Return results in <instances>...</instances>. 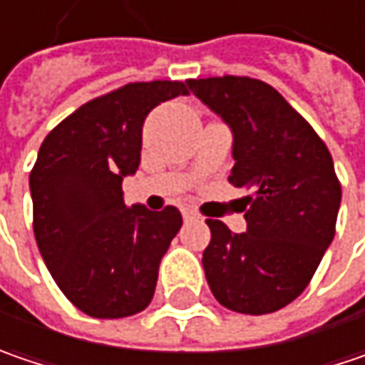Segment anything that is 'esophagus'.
<instances>
[{
  "mask_svg": "<svg viewBox=\"0 0 365 365\" xmlns=\"http://www.w3.org/2000/svg\"><path fill=\"white\" fill-rule=\"evenodd\" d=\"M183 219H185V221H196V219H198V215H196L194 210L185 208V210H183Z\"/></svg>",
  "mask_w": 365,
  "mask_h": 365,
  "instance_id": "34e87169",
  "label": "esophagus"
}]
</instances>
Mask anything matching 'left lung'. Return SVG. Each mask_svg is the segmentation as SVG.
<instances>
[{
    "mask_svg": "<svg viewBox=\"0 0 365 365\" xmlns=\"http://www.w3.org/2000/svg\"><path fill=\"white\" fill-rule=\"evenodd\" d=\"M190 91L233 134L229 182L254 190L246 233L208 219L202 267L217 302L240 314H270L308 287L334 237L341 183L327 144L270 84L246 78L187 80Z\"/></svg>",
    "mask_w": 365,
    "mask_h": 365,
    "instance_id": "obj_1",
    "label": "left lung"
}]
</instances>
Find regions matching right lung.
<instances>
[{"mask_svg":"<svg viewBox=\"0 0 365 365\" xmlns=\"http://www.w3.org/2000/svg\"><path fill=\"white\" fill-rule=\"evenodd\" d=\"M183 82H132L88 101L43 140L31 171L34 237L57 287L93 318H125L153 299L159 264L182 227L175 206H125L142 123Z\"/></svg>","mask_w":365,"mask_h":365,"instance_id":"1","label":"right lung"}]
</instances>
